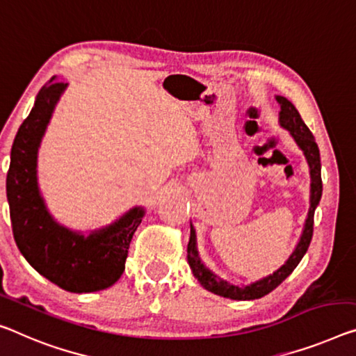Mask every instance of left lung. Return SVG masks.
<instances>
[{
    "instance_id": "left-lung-1",
    "label": "left lung",
    "mask_w": 356,
    "mask_h": 356,
    "mask_svg": "<svg viewBox=\"0 0 356 356\" xmlns=\"http://www.w3.org/2000/svg\"><path fill=\"white\" fill-rule=\"evenodd\" d=\"M277 102L280 103V124L282 127L289 130V134L293 135V138L296 140L300 149L304 151L305 157H307V162L310 165V177H312V184H310V209H309V216L305 220V226L302 235H300V240L298 243L296 250L293 251V254L289 256V259L283 264L280 269L275 270L272 275L262 278L259 282L251 283L248 286H234L229 285L227 282L220 280L216 278L215 273H211L207 267L202 264V261L197 254L195 248V231L191 224V237L188 243V262L193 269L194 277L200 282V285L204 286L209 291L218 294V296L235 299V300H251V299H259L266 294H269L272 289H275L280 283L285 280V278L291 273L296 266L304 258L305 251H307L312 235H314V215L315 209L318 205L321 199V193H323V183H321V162H320V149L318 145H316L315 136L312 135L307 125L304 124L302 119H300V114L298 109L294 108L291 102L285 97H277Z\"/></svg>"
}]
</instances>
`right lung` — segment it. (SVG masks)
Masks as SVG:
<instances>
[{
	"mask_svg": "<svg viewBox=\"0 0 356 356\" xmlns=\"http://www.w3.org/2000/svg\"><path fill=\"white\" fill-rule=\"evenodd\" d=\"M65 87L56 78L46 83L19 127L10 149L6 194L14 240L33 269L65 291L92 293L121 278L130 242L145 211L136 207L89 237L62 227L49 215L38 191L36 156Z\"/></svg>",
	"mask_w": 356,
	"mask_h": 356,
	"instance_id": "right-lung-1",
	"label": "right lung"
}]
</instances>
